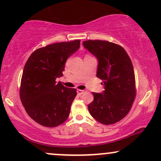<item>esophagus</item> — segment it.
I'll return each mask as SVG.
<instances>
[{"label":"esophagus","mask_w":161,"mask_h":161,"mask_svg":"<svg viewBox=\"0 0 161 161\" xmlns=\"http://www.w3.org/2000/svg\"><path fill=\"white\" fill-rule=\"evenodd\" d=\"M86 92V90H80V89H77V94H79V95H81V94H82L83 93Z\"/></svg>","instance_id":"esophagus-1"}]
</instances>
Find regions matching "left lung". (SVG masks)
I'll return each mask as SVG.
<instances>
[{
  "mask_svg": "<svg viewBox=\"0 0 161 161\" xmlns=\"http://www.w3.org/2000/svg\"><path fill=\"white\" fill-rule=\"evenodd\" d=\"M83 46L98 61L97 77L103 80L102 93H94L88 108L94 119L103 125L121 121L130 112L136 97L132 62L121 46L105 40H86Z\"/></svg>",
  "mask_w": 161,
  "mask_h": 161,
  "instance_id": "8db88e82",
  "label": "left lung"
}]
</instances>
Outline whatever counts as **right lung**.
Instances as JSON below:
<instances>
[{
  "label": "right lung",
  "mask_w": 161,
  "mask_h": 161,
  "mask_svg": "<svg viewBox=\"0 0 161 161\" xmlns=\"http://www.w3.org/2000/svg\"><path fill=\"white\" fill-rule=\"evenodd\" d=\"M80 47V40L48 45L34 51L25 64L20 98L25 111L40 125L54 127L67 119L76 96L56 79L63 75L65 62Z\"/></svg>",
  "instance_id": "obj_1"
}]
</instances>
